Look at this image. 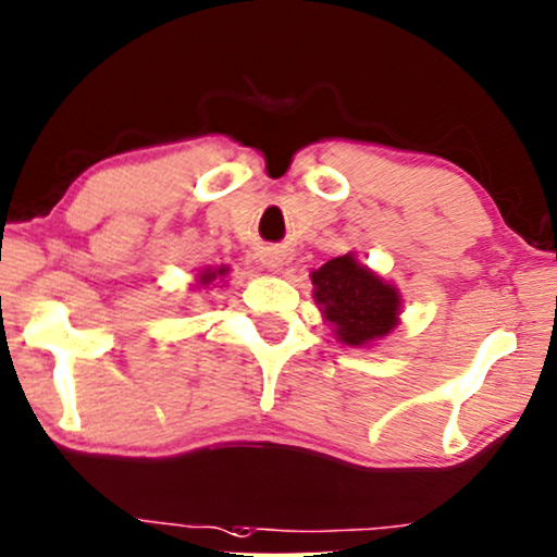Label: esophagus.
Segmentation results:
<instances>
[{
  "label": "esophagus",
  "instance_id": "esophagus-1",
  "mask_svg": "<svg viewBox=\"0 0 557 557\" xmlns=\"http://www.w3.org/2000/svg\"><path fill=\"white\" fill-rule=\"evenodd\" d=\"M284 263H286L284 250L271 248V250H265V252H263V265H265V269H271V271H281V269H284Z\"/></svg>",
  "mask_w": 557,
  "mask_h": 557
}]
</instances>
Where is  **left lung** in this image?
Returning a JSON list of instances; mask_svg holds the SVG:
<instances>
[{
	"mask_svg": "<svg viewBox=\"0 0 557 557\" xmlns=\"http://www.w3.org/2000/svg\"><path fill=\"white\" fill-rule=\"evenodd\" d=\"M314 296L348 345H366L394 330L399 317L396 288L356 263L352 256L332 258L312 273Z\"/></svg>",
	"mask_w": 557,
	"mask_h": 557,
	"instance_id": "obj_1",
	"label": "left lung"
}]
</instances>
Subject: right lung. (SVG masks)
Segmentation results:
<instances>
[{
	"label": "right lung",
	"instance_id": "obj_1",
	"mask_svg": "<svg viewBox=\"0 0 557 557\" xmlns=\"http://www.w3.org/2000/svg\"><path fill=\"white\" fill-rule=\"evenodd\" d=\"M225 265H222V269L220 271H205V273H201V276H199V281H201V284H209V281H214L216 276H225Z\"/></svg>",
	"mask_w": 557,
	"mask_h": 557
}]
</instances>
